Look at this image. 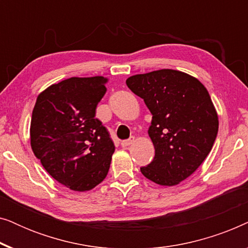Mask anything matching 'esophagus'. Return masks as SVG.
Wrapping results in <instances>:
<instances>
[{"mask_svg": "<svg viewBox=\"0 0 248 248\" xmlns=\"http://www.w3.org/2000/svg\"><path fill=\"white\" fill-rule=\"evenodd\" d=\"M135 141V138L134 137H131L130 139H128V140H124V141H122V147H128V145H131L132 143H133V142Z\"/></svg>", "mask_w": 248, "mask_h": 248, "instance_id": "1", "label": "esophagus"}]
</instances>
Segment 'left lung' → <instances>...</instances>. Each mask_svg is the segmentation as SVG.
I'll use <instances>...</instances> for the list:
<instances>
[{"label":"left lung","mask_w":248,"mask_h":248,"mask_svg":"<svg viewBox=\"0 0 248 248\" xmlns=\"http://www.w3.org/2000/svg\"><path fill=\"white\" fill-rule=\"evenodd\" d=\"M126 84L152 114L148 133L155 155L141 172L155 184L178 185L204 161L218 134L208 90L196 78L171 69L132 76Z\"/></svg>","instance_id":"left-lung-1"}]
</instances>
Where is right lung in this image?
Segmentation results:
<instances>
[{
	"instance_id": "1",
	"label": "right lung",
	"mask_w": 248,
	"mask_h": 248,
	"mask_svg": "<svg viewBox=\"0 0 248 248\" xmlns=\"http://www.w3.org/2000/svg\"><path fill=\"white\" fill-rule=\"evenodd\" d=\"M107 78H70L37 97L30 144L43 167L72 191L86 192L106 178L115 145L96 118Z\"/></svg>"
}]
</instances>
